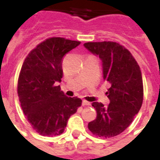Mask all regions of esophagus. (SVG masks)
Returning <instances> with one entry per match:
<instances>
[{
  "mask_svg": "<svg viewBox=\"0 0 160 160\" xmlns=\"http://www.w3.org/2000/svg\"><path fill=\"white\" fill-rule=\"evenodd\" d=\"M82 105L83 106H89V105H91V103L90 102H87L86 100H83L82 101Z\"/></svg>",
  "mask_w": 160,
  "mask_h": 160,
  "instance_id": "1",
  "label": "esophagus"
}]
</instances>
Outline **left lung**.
<instances>
[{"label":"left lung","instance_id":"8db88e82","mask_svg":"<svg viewBox=\"0 0 160 160\" xmlns=\"http://www.w3.org/2000/svg\"><path fill=\"white\" fill-rule=\"evenodd\" d=\"M85 48L102 61L104 80L110 88V104L93 102L97 118L88 123L89 130L98 137L111 138L127 128L143 101V83L140 67L124 46L115 42H89Z\"/></svg>","mask_w":160,"mask_h":160}]
</instances>
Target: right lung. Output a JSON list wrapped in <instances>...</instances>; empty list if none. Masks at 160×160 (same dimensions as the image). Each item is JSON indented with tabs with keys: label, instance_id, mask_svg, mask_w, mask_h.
Returning a JSON list of instances; mask_svg holds the SVG:
<instances>
[{
	"label": "right lung",
	"instance_id": "right-lung-1",
	"mask_svg": "<svg viewBox=\"0 0 160 160\" xmlns=\"http://www.w3.org/2000/svg\"><path fill=\"white\" fill-rule=\"evenodd\" d=\"M80 42L50 38L33 49L24 61L18 80V95L24 114L43 136L62 134L68 120L82 103L67 97L58 83L63 76V56Z\"/></svg>",
	"mask_w": 160,
	"mask_h": 160
}]
</instances>
